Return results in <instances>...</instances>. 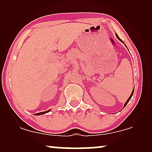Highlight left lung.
Returning a JSON list of instances; mask_svg holds the SVG:
<instances>
[{
    "label": "left lung",
    "mask_w": 152,
    "mask_h": 152,
    "mask_svg": "<svg viewBox=\"0 0 152 152\" xmlns=\"http://www.w3.org/2000/svg\"><path fill=\"white\" fill-rule=\"evenodd\" d=\"M115 35H116V37H117V38H118V39H119V40H120V41H122V42H123V41H122L121 40V39H120L119 38V37H118V35H117V34H116ZM134 89H133V91H132V94H131V95H130V97H129V98H128V99H127V100H126V103H125V104H124V107H126V104H127L128 102L130 100L131 97H132V95H133V94H134Z\"/></svg>",
    "instance_id": "1"
}]
</instances>
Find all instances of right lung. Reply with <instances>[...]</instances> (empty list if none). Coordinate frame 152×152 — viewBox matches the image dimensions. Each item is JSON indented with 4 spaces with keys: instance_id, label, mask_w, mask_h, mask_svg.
Masks as SVG:
<instances>
[{
    "instance_id": "1",
    "label": "right lung",
    "mask_w": 152,
    "mask_h": 152,
    "mask_svg": "<svg viewBox=\"0 0 152 152\" xmlns=\"http://www.w3.org/2000/svg\"><path fill=\"white\" fill-rule=\"evenodd\" d=\"M50 110H48V111H43V112H40V113H36L35 115H42V114H44L45 113H48V112H49Z\"/></svg>"
}]
</instances>
